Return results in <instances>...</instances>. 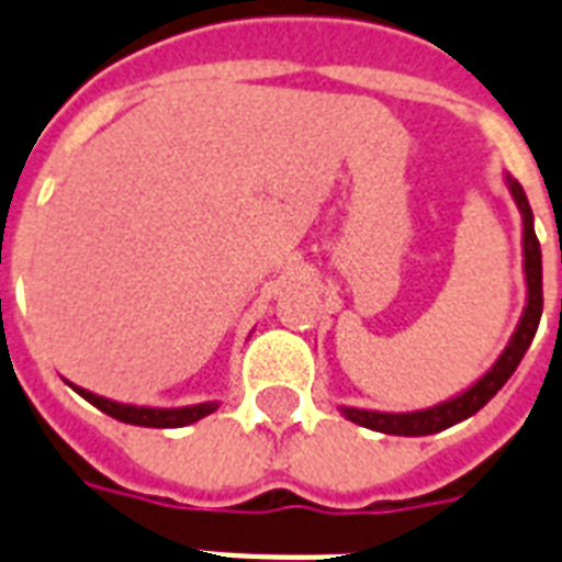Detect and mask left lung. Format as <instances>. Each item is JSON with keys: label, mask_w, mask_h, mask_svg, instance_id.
I'll list each match as a JSON object with an SVG mask.
<instances>
[{"label": "left lung", "mask_w": 562, "mask_h": 562, "mask_svg": "<svg viewBox=\"0 0 562 562\" xmlns=\"http://www.w3.org/2000/svg\"><path fill=\"white\" fill-rule=\"evenodd\" d=\"M505 183L507 189H510V194H514L516 206H519V215H522V268L525 285H528V297H525V308L522 317H519V324H516V333L510 335V341H507V347L496 359V364L481 375L479 382H472L467 391L454 393L452 400L437 402L431 408L391 414V411H368L341 405L344 417L352 419V423H359V426L364 428H373V431H382V435H435V431H443V428L454 426V423H461V419L472 417L475 411L484 408V405L505 387V382L514 375V370L519 368V361H522V356L528 352V347H531L542 317V250L540 241H537V233H533V212L528 198H525V189L519 187V180H514L510 175H505Z\"/></svg>", "instance_id": "left-lung-1"}]
</instances>
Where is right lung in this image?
Instances as JSON below:
<instances>
[{
	"label": "right lung",
	"mask_w": 562,
	"mask_h": 562,
	"mask_svg": "<svg viewBox=\"0 0 562 562\" xmlns=\"http://www.w3.org/2000/svg\"><path fill=\"white\" fill-rule=\"evenodd\" d=\"M75 393H81L83 400L95 405L99 411L110 414L113 419H122V423H131V426H145V428H183L189 423H198L206 414L218 408V402H198V405H183V408H151V405H127V402L108 400V396H99V393L83 391L78 384L69 382Z\"/></svg>",
	"instance_id": "add662e5"
}]
</instances>
